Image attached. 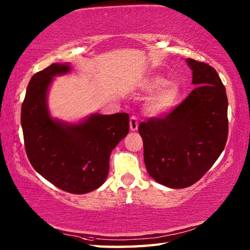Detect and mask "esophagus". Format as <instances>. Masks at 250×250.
<instances>
[{
    "instance_id": "34e87169",
    "label": "esophagus",
    "mask_w": 250,
    "mask_h": 250,
    "mask_svg": "<svg viewBox=\"0 0 250 250\" xmlns=\"http://www.w3.org/2000/svg\"><path fill=\"white\" fill-rule=\"evenodd\" d=\"M139 128V121L135 116H132L130 118V130L131 131H136Z\"/></svg>"
}]
</instances>
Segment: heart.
Returning <instances> with one entry per match:
<instances>
[{
	"instance_id": "1",
	"label": "heart",
	"mask_w": 250,
	"mask_h": 250,
	"mask_svg": "<svg viewBox=\"0 0 250 250\" xmlns=\"http://www.w3.org/2000/svg\"><path fill=\"white\" fill-rule=\"evenodd\" d=\"M141 89L146 92H153L147 103V111L153 116L167 113L176 106L182 95V89L177 83H168L160 75L146 77L141 83Z\"/></svg>"
}]
</instances>
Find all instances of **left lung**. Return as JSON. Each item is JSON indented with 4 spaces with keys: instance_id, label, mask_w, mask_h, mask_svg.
Returning <instances> with one entry per match:
<instances>
[{
    "instance_id": "8db88e82",
    "label": "left lung",
    "mask_w": 250,
    "mask_h": 250,
    "mask_svg": "<svg viewBox=\"0 0 250 250\" xmlns=\"http://www.w3.org/2000/svg\"><path fill=\"white\" fill-rule=\"evenodd\" d=\"M195 88L171 113L139 125L148 174L168 188H187L203 177L228 139V98L216 70L186 60Z\"/></svg>"
}]
</instances>
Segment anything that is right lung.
I'll use <instances>...</instances> for the list:
<instances>
[{
	"mask_svg": "<svg viewBox=\"0 0 250 250\" xmlns=\"http://www.w3.org/2000/svg\"><path fill=\"white\" fill-rule=\"evenodd\" d=\"M70 71L68 63H54L32 76L21 107V126L35 171L66 192L83 194L106 180L110 152L129 132V115L93 114L79 124L52 119L48 88L52 77Z\"/></svg>",
	"mask_w": 250,
	"mask_h": 250,
	"instance_id": "add662e5",
	"label": "right lung"
}]
</instances>
